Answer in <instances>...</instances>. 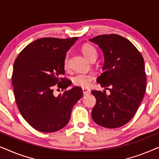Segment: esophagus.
I'll return each instance as SVG.
<instances>
[{
	"mask_svg": "<svg viewBox=\"0 0 159 159\" xmlns=\"http://www.w3.org/2000/svg\"><path fill=\"white\" fill-rule=\"evenodd\" d=\"M82 92H83V95H88L89 94H90V90L89 89H86V88H83L82 89Z\"/></svg>",
	"mask_w": 159,
	"mask_h": 159,
	"instance_id": "1",
	"label": "esophagus"
}]
</instances>
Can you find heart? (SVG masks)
<instances>
[{
  "instance_id": "b5f03b06",
  "label": "heart",
  "mask_w": 159,
  "mask_h": 159,
  "mask_svg": "<svg viewBox=\"0 0 159 159\" xmlns=\"http://www.w3.org/2000/svg\"><path fill=\"white\" fill-rule=\"evenodd\" d=\"M82 52L84 56L90 61L95 60L97 58L98 53L94 46L90 44H85L82 47ZM69 57L66 56L64 60V66L67 68L68 66ZM95 76L92 73L88 74H77L72 77V82L76 86L81 87V88H88L90 86L91 82L94 80Z\"/></svg>"
}]
</instances>
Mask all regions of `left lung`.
<instances>
[{
    "instance_id": "left-lung-1",
    "label": "left lung",
    "mask_w": 159,
    "mask_h": 159,
    "mask_svg": "<svg viewBox=\"0 0 159 159\" xmlns=\"http://www.w3.org/2000/svg\"><path fill=\"white\" fill-rule=\"evenodd\" d=\"M104 54L103 73L97 82L110 91L91 93L96 98L93 119L106 128H117L131 120L144 97L146 74L140 52L127 38L116 34H102L90 39Z\"/></svg>"
}]
</instances>
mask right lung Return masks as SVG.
Returning <instances> with one entry per match:
<instances>
[{"instance_id":"right-lung-1","label":"right lung","mask_w":159,"mask_h":159,"mask_svg":"<svg viewBox=\"0 0 159 159\" xmlns=\"http://www.w3.org/2000/svg\"><path fill=\"white\" fill-rule=\"evenodd\" d=\"M77 39H38L15 60L11 77L15 101L23 118L38 131L53 132L64 127L83 95L77 86L67 90L71 82L62 77L66 52ZM55 87L61 89L63 94L56 97Z\"/></svg>"}]
</instances>
